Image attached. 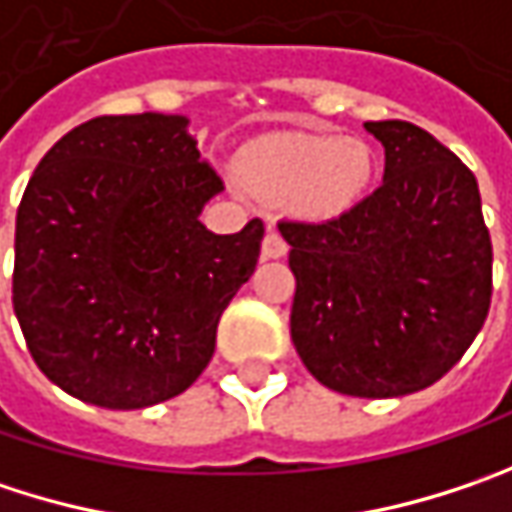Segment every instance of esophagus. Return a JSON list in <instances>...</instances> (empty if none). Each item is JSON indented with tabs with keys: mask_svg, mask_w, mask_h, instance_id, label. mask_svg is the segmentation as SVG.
I'll list each match as a JSON object with an SVG mask.
<instances>
[{
	"mask_svg": "<svg viewBox=\"0 0 512 512\" xmlns=\"http://www.w3.org/2000/svg\"><path fill=\"white\" fill-rule=\"evenodd\" d=\"M288 253L285 238L276 233V227H268V236L262 241V259H282Z\"/></svg>",
	"mask_w": 512,
	"mask_h": 512,
	"instance_id": "esophagus-1",
	"label": "esophagus"
}]
</instances>
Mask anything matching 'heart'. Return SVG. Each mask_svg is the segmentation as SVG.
<instances>
[{"label": "heart", "instance_id": "obj_1", "mask_svg": "<svg viewBox=\"0 0 512 512\" xmlns=\"http://www.w3.org/2000/svg\"><path fill=\"white\" fill-rule=\"evenodd\" d=\"M238 168L262 201L282 203L306 221H329L364 198L376 157L367 142L352 136L279 130L247 142Z\"/></svg>", "mask_w": 512, "mask_h": 512}]
</instances>
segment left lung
<instances>
[{
	"mask_svg": "<svg viewBox=\"0 0 512 512\" xmlns=\"http://www.w3.org/2000/svg\"><path fill=\"white\" fill-rule=\"evenodd\" d=\"M382 186L332 221H279L297 279L291 341L320 384L364 399L443 379L481 332L493 244L478 180L428 130L364 122Z\"/></svg>",
	"mask_w": 512,
	"mask_h": 512,
	"instance_id": "obj_1",
	"label": "left lung"
}]
</instances>
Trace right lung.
<instances>
[{
    "mask_svg": "<svg viewBox=\"0 0 512 512\" xmlns=\"http://www.w3.org/2000/svg\"><path fill=\"white\" fill-rule=\"evenodd\" d=\"M186 116H98L34 168L17 209L14 311L37 367L69 396L136 411L183 393L253 276L265 224L198 221L224 180Z\"/></svg>",
    "mask_w": 512,
    "mask_h": 512,
    "instance_id": "obj_1",
    "label": "right lung"
}]
</instances>
